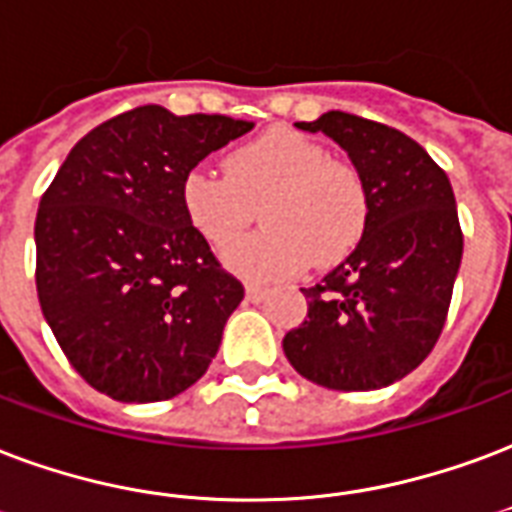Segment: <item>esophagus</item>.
I'll use <instances>...</instances> for the list:
<instances>
[{
	"label": "esophagus",
	"mask_w": 512,
	"mask_h": 512,
	"mask_svg": "<svg viewBox=\"0 0 512 512\" xmlns=\"http://www.w3.org/2000/svg\"><path fill=\"white\" fill-rule=\"evenodd\" d=\"M267 297H270V288L245 286V299H248V302H264Z\"/></svg>",
	"instance_id": "1"
}]
</instances>
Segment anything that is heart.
I'll list each match as a JSON object with an SVG mask.
<instances>
[{
	"label": "heart",
	"mask_w": 512,
	"mask_h": 512,
	"mask_svg": "<svg viewBox=\"0 0 512 512\" xmlns=\"http://www.w3.org/2000/svg\"><path fill=\"white\" fill-rule=\"evenodd\" d=\"M224 172L191 167L180 178L188 226L224 248L251 224L259 205L264 229L226 248L242 278L272 280L345 259L370 221L367 186L351 164L329 159L321 142L291 129H270L224 156Z\"/></svg>",
	"instance_id": "b5f03b06"
}]
</instances>
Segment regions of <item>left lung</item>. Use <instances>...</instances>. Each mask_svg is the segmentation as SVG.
<instances>
[{
    "label": "left lung",
    "instance_id": "obj_1",
    "mask_svg": "<svg viewBox=\"0 0 512 512\" xmlns=\"http://www.w3.org/2000/svg\"><path fill=\"white\" fill-rule=\"evenodd\" d=\"M297 126L348 153L367 186L370 221L340 267L302 288L307 321L283 337V351L324 388L391 386L429 356L451 305L464 251L451 180L391 126L340 110Z\"/></svg>",
    "mask_w": 512,
    "mask_h": 512
}]
</instances>
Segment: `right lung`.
I'll list each match as a JSON object with an SVG mask.
<instances>
[{
  "label": "right lung",
  "mask_w": 512,
  "mask_h": 512,
  "mask_svg": "<svg viewBox=\"0 0 512 512\" xmlns=\"http://www.w3.org/2000/svg\"><path fill=\"white\" fill-rule=\"evenodd\" d=\"M253 121L145 105L96 126L42 194L37 297L61 351L118 402L191 388L218 353L242 283L180 207V178Z\"/></svg>",
  "instance_id": "right-lung-1"
}]
</instances>
